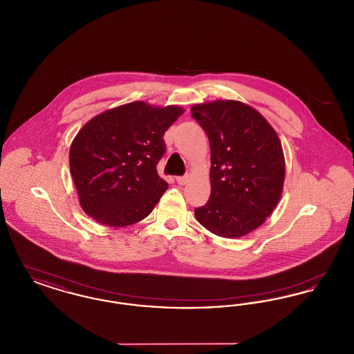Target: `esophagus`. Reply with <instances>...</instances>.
<instances>
[{"label": "esophagus", "mask_w": 354, "mask_h": 354, "mask_svg": "<svg viewBox=\"0 0 354 354\" xmlns=\"http://www.w3.org/2000/svg\"><path fill=\"white\" fill-rule=\"evenodd\" d=\"M188 180H189V178H188V175H185V176H179V178H176V182H178V185H185L188 183Z\"/></svg>", "instance_id": "obj_1"}]
</instances>
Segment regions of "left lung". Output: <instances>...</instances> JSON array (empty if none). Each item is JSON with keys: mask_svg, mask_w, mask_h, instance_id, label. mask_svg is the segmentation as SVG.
I'll list each match as a JSON object with an SVG mask.
<instances>
[{"mask_svg": "<svg viewBox=\"0 0 354 354\" xmlns=\"http://www.w3.org/2000/svg\"><path fill=\"white\" fill-rule=\"evenodd\" d=\"M191 113L211 147V195L195 216L214 235H248L270 216L283 194L286 159L280 138L243 102H204L194 104Z\"/></svg>", "mask_w": 354, "mask_h": 354, "instance_id": "1", "label": "left lung"}]
</instances>
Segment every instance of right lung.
<instances>
[{"label": "right lung", "instance_id": "obj_1", "mask_svg": "<svg viewBox=\"0 0 354 354\" xmlns=\"http://www.w3.org/2000/svg\"><path fill=\"white\" fill-rule=\"evenodd\" d=\"M185 110L136 101L84 123L68 152L81 208L91 219L122 228L150 215L169 188L156 171L163 135Z\"/></svg>", "mask_w": 354, "mask_h": 354}]
</instances>
